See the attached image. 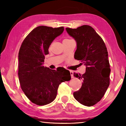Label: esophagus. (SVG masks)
I'll use <instances>...</instances> for the list:
<instances>
[{
  "label": "esophagus",
  "mask_w": 126,
  "mask_h": 126,
  "mask_svg": "<svg viewBox=\"0 0 126 126\" xmlns=\"http://www.w3.org/2000/svg\"><path fill=\"white\" fill-rule=\"evenodd\" d=\"M70 73H71V78H73V72L72 71H70Z\"/></svg>",
  "instance_id": "34e87169"
}]
</instances>
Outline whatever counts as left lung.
Here are the masks:
<instances>
[{
  "mask_svg": "<svg viewBox=\"0 0 126 126\" xmlns=\"http://www.w3.org/2000/svg\"><path fill=\"white\" fill-rule=\"evenodd\" d=\"M65 29L77 42L74 58L81 62L80 64L86 66L84 74L74 73V76L83 82L79 90L73 93V96L83 105L93 106L101 101L110 85V69L105 43L89 25Z\"/></svg>",
  "mask_w": 126,
  "mask_h": 126,
  "instance_id": "1",
  "label": "left lung"
}]
</instances>
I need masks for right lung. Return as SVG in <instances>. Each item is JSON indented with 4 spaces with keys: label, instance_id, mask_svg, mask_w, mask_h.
Returning <instances> with one entry per match:
<instances>
[{
    "label": "right lung",
    "instance_id": "right-lung-1",
    "mask_svg": "<svg viewBox=\"0 0 126 126\" xmlns=\"http://www.w3.org/2000/svg\"><path fill=\"white\" fill-rule=\"evenodd\" d=\"M64 31V27L39 26L23 40L18 54V77L23 92L37 105L51 103L57 94L59 85L71 80L70 72L44 67V55L55 38Z\"/></svg>",
    "mask_w": 126,
    "mask_h": 126
}]
</instances>
